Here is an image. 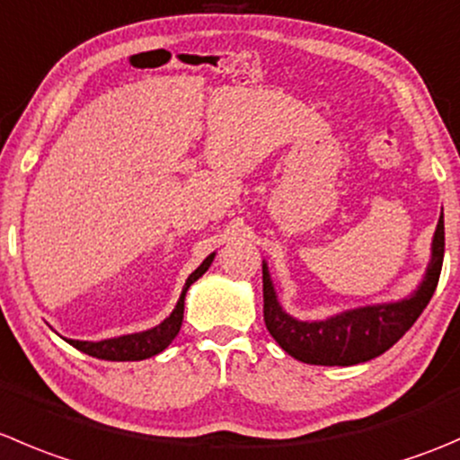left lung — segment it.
I'll return each instance as SVG.
<instances>
[{
  "mask_svg": "<svg viewBox=\"0 0 460 460\" xmlns=\"http://www.w3.org/2000/svg\"><path fill=\"white\" fill-rule=\"evenodd\" d=\"M445 256L443 213L431 240V258L425 276L409 296L398 301L359 305L343 310L328 319L301 321L288 314L280 305L271 280L270 267L262 261V298H265V325L280 349L294 359L316 367H353L380 358L413 323L438 285Z\"/></svg>",
  "mask_w": 460,
  "mask_h": 460,
  "instance_id": "left-lung-1",
  "label": "left lung"
}]
</instances>
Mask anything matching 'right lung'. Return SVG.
Segmentation results:
<instances>
[{
    "instance_id": "obj_1",
    "label": "right lung",
    "mask_w": 460,
    "mask_h": 460,
    "mask_svg": "<svg viewBox=\"0 0 460 460\" xmlns=\"http://www.w3.org/2000/svg\"><path fill=\"white\" fill-rule=\"evenodd\" d=\"M216 253L207 256L202 261V265L193 271V274L186 279L184 289L180 294V301H177L175 310L171 312V316L162 321L155 328L144 330V332H132V334H121V337L111 339H101V341H80V339H66V341L78 349L80 353H87L92 358L107 359V362H139V359H148L159 355L162 350L168 349V343L177 337L181 328V321H184V298L189 292L190 285L204 274V271L211 267Z\"/></svg>"
}]
</instances>
